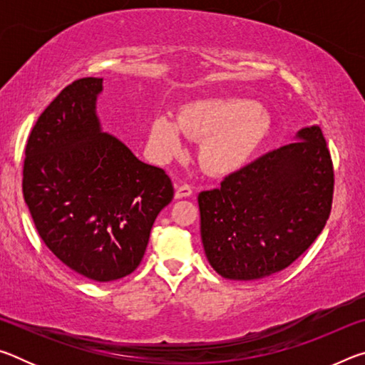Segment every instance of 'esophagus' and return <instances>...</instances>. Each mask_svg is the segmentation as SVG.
<instances>
[{"instance_id":"esophagus-1","label":"esophagus","mask_w":365,"mask_h":365,"mask_svg":"<svg viewBox=\"0 0 365 365\" xmlns=\"http://www.w3.org/2000/svg\"><path fill=\"white\" fill-rule=\"evenodd\" d=\"M193 195V188L190 187V185H178L177 190H175V197L177 200H180V197H188Z\"/></svg>"}]
</instances>
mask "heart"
<instances>
[{"label": "heart", "mask_w": 365, "mask_h": 365, "mask_svg": "<svg viewBox=\"0 0 365 365\" xmlns=\"http://www.w3.org/2000/svg\"><path fill=\"white\" fill-rule=\"evenodd\" d=\"M267 119L256 101L237 96L205 98L185 104L178 119L164 114L150 125V143L159 158H170L183 148L185 133L202 140L200 163L212 175L242 169L261 145Z\"/></svg>", "instance_id": "b5f03b06"}]
</instances>
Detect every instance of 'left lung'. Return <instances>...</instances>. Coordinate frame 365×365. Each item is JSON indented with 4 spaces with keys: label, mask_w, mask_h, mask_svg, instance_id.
Returning <instances> with one entry per match:
<instances>
[{
    "label": "left lung",
    "mask_w": 365,
    "mask_h": 365,
    "mask_svg": "<svg viewBox=\"0 0 365 365\" xmlns=\"http://www.w3.org/2000/svg\"><path fill=\"white\" fill-rule=\"evenodd\" d=\"M333 164L319 125L201 191V240L209 264L228 280H259L293 264L331 211Z\"/></svg>",
    "instance_id": "obj_1"
}]
</instances>
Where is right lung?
I'll return each mask as SVG.
<instances>
[{
  "instance_id": "1",
  "label": "right lung",
  "mask_w": 365,
  "mask_h": 365,
  "mask_svg": "<svg viewBox=\"0 0 365 365\" xmlns=\"http://www.w3.org/2000/svg\"><path fill=\"white\" fill-rule=\"evenodd\" d=\"M101 91L103 78H80L43 110L26 146L22 191L53 255L86 279L113 282L140 265L174 187L103 132Z\"/></svg>"
}]
</instances>
